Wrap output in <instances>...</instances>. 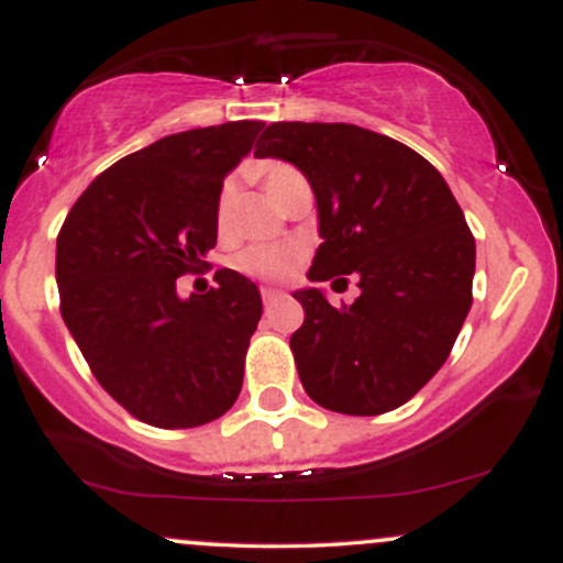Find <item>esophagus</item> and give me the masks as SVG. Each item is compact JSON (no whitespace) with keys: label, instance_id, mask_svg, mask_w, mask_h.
I'll list each match as a JSON object with an SVG mask.
<instances>
[{"label":"esophagus","instance_id":"esophagus-1","mask_svg":"<svg viewBox=\"0 0 563 563\" xmlns=\"http://www.w3.org/2000/svg\"><path fill=\"white\" fill-rule=\"evenodd\" d=\"M283 290H277V288H262V301L264 303H275V301H280L283 299Z\"/></svg>","mask_w":563,"mask_h":563}]
</instances>
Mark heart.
Listing matches in <instances>:
<instances>
[{
    "mask_svg": "<svg viewBox=\"0 0 563 563\" xmlns=\"http://www.w3.org/2000/svg\"><path fill=\"white\" fill-rule=\"evenodd\" d=\"M254 177L260 179L267 196L275 203L286 206L290 192L303 183V174L286 161H264L256 166ZM232 206H235V190L230 183L219 187L217 196V230L224 232L230 228ZM232 267L238 273L249 277H260V280H290L301 267V251L296 245H249L241 254H235Z\"/></svg>",
    "mask_w": 563,
    "mask_h": 563,
    "instance_id": "heart-1",
    "label": "heart"
}]
</instances>
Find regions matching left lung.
<instances>
[{"instance_id": "1", "label": "left lung", "mask_w": 563, "mask_h": 563, "mask_svg": "<svg viewBox=\"0 0 563 563\" xmlns=\"http://www.w3.org/2000/svg\"><path fill=\"white\" fill-rule=\"evenodd\" d=\"M254 156L290 161L312 185L322 243L309 280H360L349 307L320 288L294 294L303 391L344 416L405 405L450 357L474 301L476 243L448 183L412 147L354 124L277 121Z\"/></svg>"}]
</instances>
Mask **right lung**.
<instances>
[{"label": "right lung", "instance_id": "1", "mask_svg": "<svg viewBox=\"0 0 563 563\" xmlns=\"http://www.w3.org/2000/svg\"><path fill=\"white\" fill-rule=\"evenodd\" d=\"M262 121L190 129L97 174L57 235L60 314L89 371L142 423L217 421L243 386L260 288L219 269L217 288L179 299L217 245V196Z\"/></svg>", "mask_w": 563, "mask_h": 563}]
</instances>
